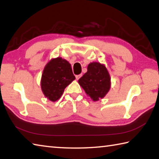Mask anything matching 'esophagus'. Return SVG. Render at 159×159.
<instances>
[{"mask_svg":"<svg viewBox=\"0 0 159 159\" xmlns=\"http://www.w3.org/2000/svg\"><path fill=\"white\" fill-rule=\"evenodd\" d=\"M81 76H82V74H79V75H76V80H79Z\"/></svg>","mask_w":159,"mask_h":159,"instance_id":"34e87169","label":"esophagus"}]
</instances>
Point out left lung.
<instances>
[{"label":"left lung","mask_w":159,"mask_h":159,"mask_svg":"<svg viewBox=\"0 0 159 159\" xmlns=\"http://www.w3.org/2000/svg\"><path fill=\"white\" fill-rule=\"evenodd\" d=\"M87 94L97 101L107 94L110 88V76L104 65L97 62L89 63L88 71L79 80Z\"/></svg>","instance_id":"8db88e82"}]
</instances>
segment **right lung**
I'll list each match as a JSON object with an SVG mask.
<instances>
[{"mask_svg":"<svg viewBox=\"0 0 159 159\" xmlns=\"http://www.w3.org/2000/svg\"><path fill=\"white\" fill-rule=\"evenodd\" d=\"M75 79L71 65L61 57L53 58L45 65L41 78V89L51 101L61 98L64 89Z\"/></svg>","mask_w":159,"mask_h":159,"instance_id":"add662e5","label":"right lung"}]
</instances>
